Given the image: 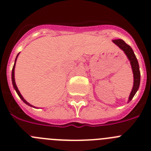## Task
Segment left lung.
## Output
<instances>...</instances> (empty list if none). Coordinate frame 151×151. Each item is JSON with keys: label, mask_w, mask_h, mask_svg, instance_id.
<instances>
[{"label": "left lung", "mask_w": 151, "mask_h": 151, "mask_svg": "<svg viewBox=\"0 0 151 151\" xmlns=\"http://www.w3.org/2000/svg\"><path fill=\"white\" fill-rule=\"evenodd\" d=\"M113 42L115 45H116L121 50H123L125 55L127 56L129 60L130 61L132 69L133 76H134V84H133L132 90L131 91L130 95H129V101H128V103H129L132 101L134 94H136L137 91L139 88L140 82H141V73H140L139 64H138V60L136 58L134 51L132 49V47L125 43L123 40L115 39L113 40Z\"/></svg>", "instance_id": "8db88e82"}]
</instances>
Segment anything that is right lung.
<instances>
[{
    "label": "right lung",
    "instance_id": "add662e5",
    "mask_svg": "<svg viewBox=\"0 0 151 151\" xmlns=\"http://www.w3.org/2000/svg\"><path fill=\"white\" fill-rule=\"evenodd\" d=\"M19 54H19H17V57H16L15 63H14V65H13V69H12V83H13V88H14V89H15V90H16V91H17V94H18V95H19V97H20V99L22 100V101H23V102L25 103V104H26L29 105V106H32V107H35V106H33L32 105H31L30 104H29V103H28L27 101H26V100L24 99V98H23V97H22V94H20V92H19V91L18 90V88H17V85H16V82H15V78H14V77H15V76H14V71H15V66H16V62H17V57H18Z\"/></svg>",
    "mask_w": 151,
    "mask_h": 151
}]
</instances>
